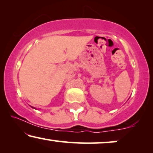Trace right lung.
Instances as JSON below:
<instances>
[{
    "label": "right lung",
    "instance_id": "add662e5",
    "mask_svg": "<svg viewBox=\"0 0 153 153\" xmlns=\"http://www.w3.org/2000/svg\"><path fill=\"white\" fill-rule=\"evenodd\" d=\"M31 107H32V108H35H35H34V107H33V106H31Z\"/></svg>",
    "mask_w": 153,
    "mask_h": 153
}]
</instances>
